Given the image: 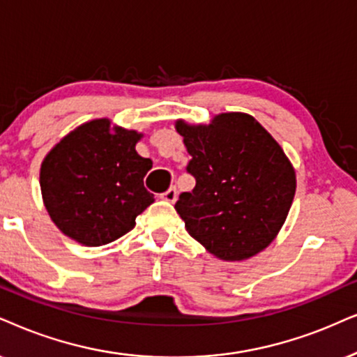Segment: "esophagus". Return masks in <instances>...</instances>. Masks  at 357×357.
<instances>
[{"instance_id":"esophagus-1","label":"esophagus","mask_w":357,"mask_h":357,"mask_svg":"<svg viewBox=\"0 0 357 357\" xmlns=\"http://www.w3.org/2000/svg\"><path fill=\"white\" fill-rule=\"evenodd\" d=\"M176 197H178V191H176L174 186H171L168 191L163 192V199L168 201V202H174Z\"/></svg>"}]
</instances>
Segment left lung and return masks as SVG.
Returning <instances> with one entry per match:
<instances>
[{
	"label": "left lung",
	"mask_w": 357,
	"mask_h": 357,
	"mask_svg": "<svg viewBox=\"0 0 357 357\" xmlns=\"http://www.w3.org/2000/svg\"><path fill=\"white\" fill-rule=\"evenodd\" d=\"M196 186L176 211L192 238L222 260L259 254L285 222L296 189L282 146L254 116L220 114L209 125L176 121Z\"/></svg>",
	"instance_id": "left-lung-1"
}]
</instances>
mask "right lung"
Masks as SVG:
<instances>
[{
    "label": "right lung",
    "instance_id": "1",
    "mask_svg": "<svg viewBox=\"0 0 357 357\" xmlns=\"http://www.w3.org/2000/svg\"><path fill=\"white\" fill-rule=\"evenodd\" d=\"M142 135L92 120L64 137L40 166V191L54 224L84 245L114 242L155 201L143 178L150 158L135 150Z\"/></svg>",
    "mask_w": 357,
    "mask_h": 357
}]
</instances>
